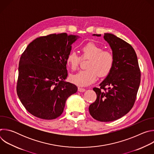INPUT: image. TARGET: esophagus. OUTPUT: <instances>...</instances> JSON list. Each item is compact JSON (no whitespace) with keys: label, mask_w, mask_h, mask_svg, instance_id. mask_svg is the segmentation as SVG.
Returning a JSON list of instances; mask_svg holds the SVG:
<instances>
[{"label":"esophagus","mask_w":154,"mask_h":154,"mask_svg":"<svg viewBox=\"0 0 154 154\" xmlns=\"http://www.w3.org/2000/svg\"><path fill=\"white\" fill-rule=\"evenodd\" d=\"M78 91L79 92H84V91H85V89L83 88H81V87H78Z\"/></svg>","instance_id":"obj_1"}]
</instances>
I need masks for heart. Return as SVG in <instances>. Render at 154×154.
<instances>
[{
  "label": "heart",
  "mask_w": 154,
  "mask_h": 154,
  "mask_svg": "<svg viewBox=\"0 0 154 154\" xmlns=\"http://www.w3.org/2000/svg\"><path fill=\"white\" fill-rule=\"evenodd\" d=\"M81 58H89L86 68L77 74L70 76V81L78 86H85L94 83L98 75L100 78L108 76L112 71L115 57L113 52L103 50V48L93 42H89L81 47ZM66 63L71 71L78 69L80 63V57L75 52H70Z\"/></svg>",
  "instance_id": "1"
}]
</instances>
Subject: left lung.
<instances>
[{
  "instance_id": "left-lung-1",
  "label": "left lung",
  "mask_w": 154,
  "mask_h": 154,
  "mask_svg": "<svg viewBox=\"0 0 154 154\" xmlns=\"http://www.w3.org/2000/svg\"><path fill=\"white\" fill-rule=\"evenodd\" d=\"M103 38L112 49L115 63L111 73L100 84L99 88H93L97 98L90 105L89 112L94 119L109 122L124 116L134 106L141 72L132 46L111 33H104Z\"/></svg>"
}]
</instances>
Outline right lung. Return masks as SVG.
I'll list each match as a JSON object with an SVG mask.
<instances>
[{
	"label": "right lung",
	"instance_id": "add662e5",
	"mask_svg": "<svg viewBox=\"0 0 154 154\" xmlns=\"http://www.w3.org/2000/svg\"><path fill=\"white\" fill-rule=\"evenodd\" d=\"M77 39L67 33L40 36L31 42L19 63L16 91L32 115L51 120L63 113L66 100L77 87L64 80L68 76L66 58Z\"/></svg>",
	"mask_w": 154,
	"mask_h": 154
}]
</instances>
